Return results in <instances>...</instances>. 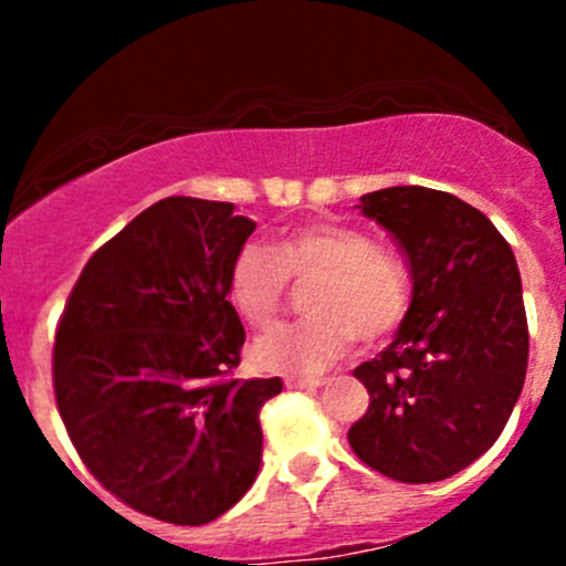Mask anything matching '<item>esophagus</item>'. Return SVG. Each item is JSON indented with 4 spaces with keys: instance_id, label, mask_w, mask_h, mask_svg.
<instances>
[{
    "instance_id": "1",
    "label": "esophagus",
    "mask_w": 566,
    "mask_h": 566,
    "mask_svg": "<svg viewBox=\"0 0 566 566\" xmlns=\"http://www.w3.org/2000/svg\"><path fill=\"white\" fill-rule=\"evenodd\" d=\"M325 380L323 378H301V375H295V378H287L284 380V386L287 389H298V391H312V389H319Z\"/></svg>"
}]
</instances>
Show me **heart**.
Returning <instances> with one entry per match:
<instances>
[{"label":"heart","mask_w":566,"mask_h":566,"mask_svg":"<svg viewBox=\"0 0 566 566\" xmlns=\"http://www.w3.org/2000/svg\"><path fill=\"white\" fill-rule=\"evenodd\" d=\"M287 282L306 284L310 317L254 342V361L268 373H319L350 350L356 334L378 342L408 315L410 282L391 251L364 232L334 221L284 230L271 249L247 243L227 276V295L249 328H268L282 315Z\"/></svg>","instance_id":"obj_1"}]
</instances>
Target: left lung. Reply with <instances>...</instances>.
Returning <instances> with one entry per match:
<instances>
[{
	"label": "left lung",
	"instance_id": "1",
	"mask_svg": "<svg viewBox=\"0 0 566 566\" xmlns=\"http://www.w3.org/2000/svg\"><path fill=\"white\" fill-rule=\"evenodd\" d=\"M356 208L408 256L413 298L391 345L353 369L369 408L347 441L384 476L441 482L493 447L521 397V271L493 221L454 193L394 186Z\"/></svg>",
	"mask_w": 566,
	"mask_h": 566
}]
</instances>
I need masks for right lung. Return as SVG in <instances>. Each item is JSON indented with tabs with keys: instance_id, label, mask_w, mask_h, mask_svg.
<instances>
[{
	"instance_id": "obj_1",
	"label": "right lung",
	"mask_w": 566,
	"mask_h": 566,
	"mask_svg": "<svg viewBox=\"0 0 566 566\" xmlns=\"http://www.w3.org/2000/svg\"><path fill=\"white\" fill-rule=\"evenodd\" d=\"M254 221L167 197L90 256L56 325L54 397L78 458L130 510L224 515L256 479L279 378L235 380L247 342L227 276Z\"/></svg>"
}]
</instances>
